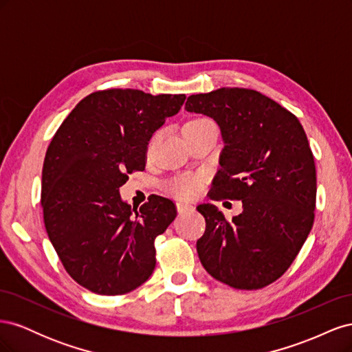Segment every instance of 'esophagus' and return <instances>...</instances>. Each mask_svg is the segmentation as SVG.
<instances>
[{
  "instance_id": "34e87169",
  "label": "esophagus",
  "mask_w": 352,
  "mask_h": 352,
  "mask_svg": "<svg viewBox=\"0 0 352 352\" xmlns=\"http://www.w3.org/2000/svg\"><path fill=\"white\" fill-rule=\"evenodd\" d=\"M177 211L179 212H185V211H189L190 208H192V206L190 204H186V202H177Z\"/></svg>"
}]
</instances>
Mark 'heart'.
I'll use <instances>...</instances> for the list:
<instances>
[{
    "label": "heart",
    "instance_id": "heart-1",
    "mask_svg": "<svg viewBox=\"0 0 352 352\" xmlns=\"http://www.w3.org/2000/svg\"><path fill=\"white\" fill-rule=\"evenodd\" d=\"M204 120V119H198ZM195 122V120H192ZM170 192L182 199H194L202 189V177L194 175H182L175 177L168 185Z\"/></svg>",
    "mask_w": 352,
    "mask_h": 352
}]
</instances>
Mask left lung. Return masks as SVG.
Wrapping results in <instances>:
<instances>
[{"mask_svg": "<svg viewBox=\"0 0 352 352\" xmlns=\"http://www.w3.org/2000/svg\"><path fill=\"white\" fill-rule=\"evenodd\" d=\"M185 109L214 119L225 142L208 197L242 201L232 220L212 204L197 207L206 219L201 264L235 289H261L289 269L314 223L316 164L304 127L254 89L190 95Z\"/></svg>", "mask_w": 352, "mask_h": 352, "instance_id": "obj_1", "label": "left lung"}]
</instances>
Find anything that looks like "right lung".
Returning a JSON list of instances; mask_svg holds the SVG:
<instances>
[{
  "mask_svg": "<svg viewBox=\"0 0 352 352\" xmlns=\"http://www.w3.org/2000/svg\"><path fill=\"white\" fill-rule=\"evenodd\" d=\"M185 98L97 91L79 101L52 136L42 167L45 229L70 278L91 292L123 295L154 272V241L175 220L176 206L150 195L138 211L122 201L119 188L145 170L153 133Z\"/></svg>",
  "mask_w": 352,
  "mask_h": 352,
  "instance_id": "1",
  "label": "right lung"
}]
</instances>
